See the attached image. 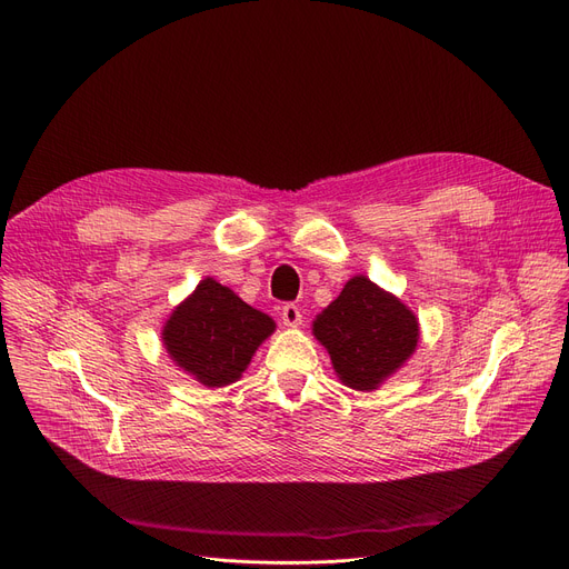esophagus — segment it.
Here are the masks:
<instances>
[{"instance_id":"esophagus-1","label":"esophagus","mask_w":569,"mask_h":569,"mask_svg":"<svg viewBox=\"0 0 569 569\" xmlns=\"http://www.w3.org/2000/svg\"><path fill=\"white\" fill-rule=\"evenodd\" d=\"M281 320L286 328H298L302 326V309L298 305H286L281 309Z\"/></svg>"}]
</instances>
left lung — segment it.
Returning a JSON list of instances; mask_svg holds the SVG:
<instances>
[{"label": "left lung", "instance_id": "1", "mask_svg": "<svg viewBox=\"0 0 569 569\" xmlns=\"http://www.w3.org/2000/svg\"><path fill=\"white\" fill-rule=\"evenodd\" d=\"M335 372L353 390H377L411 358L418 318L395 295L367 277H353L313 320Z\"/></svg>", "mask_w": 569, "mask_h": 569}]
</instances>
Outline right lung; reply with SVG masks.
<instances>
[{"label":"right lung","mask_w":569,"mask_h":569,"mask_svg":"<svg viewBox=\"0 0 569 569\" xmlns=\"http://www.w3.org/2000/svg\"><path fill=\"white\" fill-rule=\"evenodd\" d=\"M274 328L277 323L267 313L207 277L171 311L162 328V343L183 372L207 388H223L241 377Z\"/></svg>","instance_id":"1"}]
</instances>
